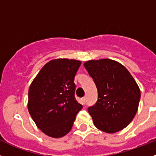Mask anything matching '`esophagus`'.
I'll list each match as a JSON object with an SVG mask.
<instances>
[{"instance_id":"34e87169","label":"esophagus","mask_w":156,"mask_h":156,"mask_svg":"<svg viewBox=\"0 0 156 156\" xmlns=\"http://www.w3.org/2000/svg\"><path fill=\"white\" fill-rule=\"evenodd\" d=\"M81 101H82L83 104H85V101H86V97H83V98H81Z\"/></svg>"}]
</instances>
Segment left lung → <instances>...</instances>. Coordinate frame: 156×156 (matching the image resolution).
I'll return each instance as SVG.
<instances>
[{
	"label": "left lung",
	"instance_id": "8db88e82",
	"mask_svg": "<svg viewBox=\"0 0 156 156\" xmlns=\"http://www.w3.org/2000/svg\"><path fill=\"white\" fill-rule=\"evenodd\" d=\"M84 66L98 89V101L88 109L94 126L109 134L122 130L139 108V85L127 68L116 61L90 60Z\"/></svg>",
	"mask_w": 156,
	"mask_h": 156
}]
</instances>
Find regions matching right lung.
Instances as JSON below:
<instances>
[{
  "mask_svg": "<svg viewBox=\"0 0 156 156\" xmlns=\"http://www.w3.org/2000/svg\"><path fill=\"white\" fill-rule=\"evenodd\" d=\"M81 62L57 58L44 65L28 90L27 108L37 127L49 137L66 135L82 105L75 98L74 83Z\"/></svg>",
  "mask_w": 156,
  "mask_h": 156,
  "instance_id": "obj_1",
  "label": "right lung"
}]
</instances>
